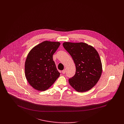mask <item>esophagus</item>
<instances>
[{
	"label": "esophagus",
	"instance_id": "34e87169",
	"mask_svg": "<svg viewBox=\"0 0 124 124\" xmlns=\"http://www.w3.org/2000/svg\"><path fill=\"white\" fill-rule=\"evenodd\" d=\"M65 72H66V69H64V70H62V74H65Z\"/></svg>",
	"mask_w": 124,
	"mask_h": 124
}]
</instances>
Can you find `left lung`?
I'll use <instances>...</instances> for the list:
<instances>
[{"instance_id": "1", "label": "left lung", "mask_w": 124, "mask_h": 124, "mask_svg": "<svg viewBox=\"0 0 124 124\" xmlns=\"http://www.w3.org/2000/svg\"><path fill=\"white\" fill-rule=\"evenodd\" d=\"M62 45L71 55L76 67L75 75L69 79V84L79 92L90 90L97 84L102 72L98 52L84 42H65Z\"/></svg>"}]
</instances>
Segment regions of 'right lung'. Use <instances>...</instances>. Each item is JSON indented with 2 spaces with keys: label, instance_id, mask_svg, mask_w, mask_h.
Listing matches in <instances>:
<instances>
[{
  "label": "right lung",
  "instance_id": "1",
  "mask_svg": "<svg viewBox=\"0 0 124 124\" xmlns=\"http://www.w3.org/2000/svg\"><path fill=\"white\" fill-rule=\"evenodd\" d=\"M60 45L59 42L44 41L28 53L25 63V74L28 83L33 88L45 91L59 77L60 73L53 56Z\"/></svg>",
  "mask_w": 124,
  "mask_h": 124
}]
</instances>
